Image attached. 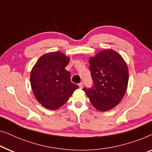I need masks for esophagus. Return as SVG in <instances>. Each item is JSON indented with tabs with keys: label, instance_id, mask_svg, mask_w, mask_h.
I'll return each mask as SVG.
<instances>
[{
	"label": "esophagus",
	"instance_id": "obj_1",
	"mask_svg": "<svg viewBox=\"0 0 152 152\" xmlns=\"http://www.w3.org/2000/svg\"><path fill=\"white\" fill-rule=\"evenodd\" d=\"M78 86H79V87H80V89H82L83 87V83H80L78 84Z\"/></svg>",
	"mask_w": 152,
	"mask_h": 152
}]
</instances>
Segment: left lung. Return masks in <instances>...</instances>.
Returning <instances> with one entry per match:
<instances>
[{
    "mask_svg": "<svg viewBox=\"0 0 152 152\" xmlns=\"http://www.w3.org/2000/svg\"><path fill=\"white\" fill-rule=\"evenodd\" d=\"M93 86L83 91L100 112L114 108L125 95L129 70L123 58L112 49L101 50L89 58Z\"/></svg>",
    "mask_w": 152,
    "mask_h": 152,
    "instance_id": "8db88e82",
    "label": "left lung"
}]
</instances>
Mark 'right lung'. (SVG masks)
<instances>
[{
  "label": "right lung",
  "mask_w": 152,
  "mask_h": 152,
  "mask_svg": "<svg viewBox=\"0 0 152 152\" xmlns=\"http://www.w3.org/2000/svg\"><path fill=\"white\" fill-rule=\"evenodd\" d=\"M70 58L61 52L46 53L31 69V87L36 100L48 110L59 109L79 88L71 82L70 72L65 68Z\"/></svg>",
  "instance_id": "right-lung-1"
}]
</instances>
